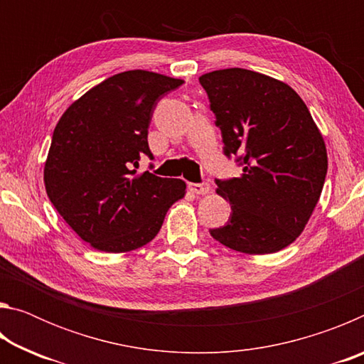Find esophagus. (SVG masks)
<instances>
[{
  "label": "esophagus",
  "instance_id": "34e87169",
  "mask_svg": "<svg viewBox=\"0 0 364 364\" xmlns=\"http://www.w3.org/2000/svg\"><path fill=\"white\" fill-rule=\"evenodd\" d=\"M189 189L196 194H208L210 193V184L208 183H189Z\"/></svg>",
  "mask_w": 364,
  "mask_h": 364
}]
</instances>
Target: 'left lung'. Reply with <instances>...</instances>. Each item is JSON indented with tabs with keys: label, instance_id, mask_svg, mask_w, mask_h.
Listing matches in <instances>:
<instances>
[{
	"label": "left lung",
	"instance_id": "obj_1",
	"mask_svg": "<svg viewBox=\"0 0 364 364\" xmlns=\"http://www.w3.org/2000/svg\"><path fill=\"white\" fill-rule=\"evenodd\" d=\"M223 138L242 175L215 180L230 200L225 226L213 239L249 255L273 254L304 231L321 196L328 152L301 97L279 80L247 69L199 77Z\"/></svg>",
	"mask_w": 364,
	"mask_h": 364
}]
</instances>
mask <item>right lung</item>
Returning <instances> with one entry per match:
<instances>
[{
  "label": "right lung",
  "mask_w": 364,
  "mask_h": 364,
  "mask_svg": "<svg viewBox=\"0 0 364 364\" xmlns=\"http://www.w3.org/2000/svg\"><path fill=\"white\" fill-rule=\"evenodd\" d=\"M183 80L147 70L109 77L60 117L45 164L49 200L85 242L110 254L151 242L186 183L138 175L152 152L147 128L157 102Z\"/></svg>",
  "instance_id": "obj_1"
}]
</instances>
